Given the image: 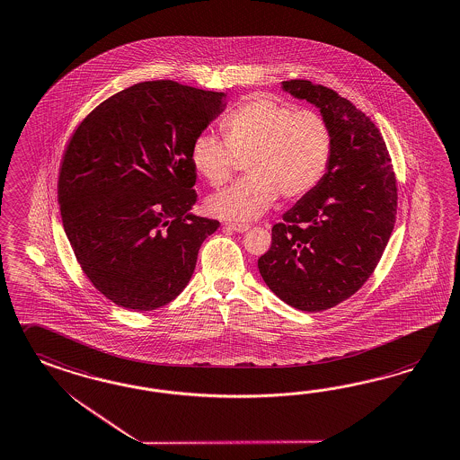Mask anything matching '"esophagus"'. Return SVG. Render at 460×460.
I'll list each match as a JSON object with an SVG mask.
<instances>
[{"label":"esophagus","mask_w":460,"mask_h":460,"mask_svg":"<svg viewBox=\"0 0 460 460\" xmlns=\"http://www.w3.org/2000/svg\"><path fill=\"white\" fill-rule=\"evenodd\" d=\"M225 228H230V230H234L236 234H243V232H247L248 225L245 224H225Z\"/></svg>","instance_id":"34e87169"}]
</instances>
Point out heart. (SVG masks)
Masks as SVG:
<instances>
[{"label":"heart","mask_w":460,"mask_h":460,"mask_svg":"<svg viewBox=\"0 0 460 460\" xmlns=\"http://www.w3.org/2000/svg\"><path fill=\"white\" fill-rule=\"evenodd\" d=\"M225 140L203 131L190 148V162L213 187L247 160L248 177L213 195L208 210L226 220H252L280 195L300 200L329 172L333 138L327 119L270 94H252L222 121Z\"/></svg>","instance_id":"b5f03b06"}]
</instances>
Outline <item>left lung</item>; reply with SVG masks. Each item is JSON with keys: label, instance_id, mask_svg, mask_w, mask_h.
Instances as JSON below:
<instances>
[{"label": "left lung", "instance_id": "obj_1", "mask_svg": "<svg viewBox=\"0 0 460 460\" xmlns=\"http://www.w3.org/2000/svg\"><path fill=\"white\" fill-rule=\"evenodd\" d=\"M282 88L317 106L333 152L322 183L273 225L259 270L285 304L320 312L352 296L376 270L395 224L397 181L376 123L352 102L308 80Z\"/></svg>", "mask_w": 460, "mask_h": 460}]
</instances>
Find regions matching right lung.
<instances>
[{
  "label": "right lung",
  "instance_id": "add662e5",
  "mask_svg": "<svg viewBox=\"0 0 460 460\" xmlns=\"http://www.w3.org/2000/svg\"><path fill=\"white\" fill-rule=\"evenodd\" d=\"M224 98L172 80L137 83L71 135L59 166L63 228L84 275L113 304L138 312L170 304L220 226L190 213V148Z\"/></svg>",
  "mask_w": 460,
  "mask_h": 460
}]
</instances>
